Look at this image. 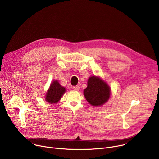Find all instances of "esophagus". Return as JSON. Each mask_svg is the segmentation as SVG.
Returning a JSON list of instances; mask_svg holds the SVG:
<instances>
[{
  "mask_svg": "<svg viewBox=\"0 0 159 159\" xmlns=\"http://www.w3.org/2000/svg\"><path fill=\"white\" fill-rule=\"evenodd\" d=\"M73 89L75 90H80V87L79 85L77 86H74L73 87Z\"/></svg>",
  "mask_w": 159,
  "mask_h": 159,
  "instance_id": "34e87169",
  "label": "esophagus"
}]
</instances>
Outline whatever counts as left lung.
Here are the masks:
<instances>
[{
  "mask_svg": "<svg viewBox=\"0 0 159 159\" xmlns=\"http://www.w3.org/2000/svg\"><path fill=\"white\" fill-rule=\"evenodd\" d=\"M84 94L90 104L93 106H100L108 101L111 89L100 77L92 76L88 79L87 87L84 90Z\"/></svg>",
  "mask_w": 159,
  "mask_h": 159,
  "instance_id": "8db88e82",
  "label": "left lung"
}]
</instances>
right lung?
<instances>
[{
	"mask_svg": "<svg viewBox=\"0 0 159 159\" xmlns=\"http://www.w3.org/2000/svg\"><path fill=\"white\" fill-rule=\"evenodd\" d=\"M65 91V88L61 86L58 80H53V82L51 83L47 93L45 100L50 104L57 103Z\"/></svg>",
	"mask_w": 159,
	"mask_h": 159,
	"instance_id": "1",
	"label": "right lung"
}]
</instances>
